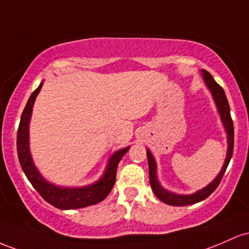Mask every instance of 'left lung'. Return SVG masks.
<instances>
[{
  "label": "left lung",
  "mask_w": 249,
  "mask_h": 249,
  "mask_svg": "<svg viewBox=\"0 0 249 249\" xmlns=\"http://www.w3.org/2000/svg\"><path fill=\"white\" fill-rule=\"evenodd\" d=\"M202 72L203 81H205L207 88L211 90L212 95H213V99L216 105L217 111H219L220 117H221V121L223 127H225L226 133H227V143H228V149H227V156H226L225 163H223L221 172L219 173L216 178L209 183L208 186H206L205 188L200 189V191L195 192L194 194L189 195H180L172 193L167 189H164L163 187L159 182L158 177H156V162L154 160V156L152 155V153L149 152V149H147V159H148V166H149V182L150 187H152L153 192H154L155 196L159 200H161L162 202L167 203L169 206H188L193 205V203L200 202V201L207 199L209 195L213 193L215 189L217 188V186L221 182V178L225 174L226 169H227L228 163H230L231 155H233V148H234V127H233V121H231V109L230 105H228L227 97H226L225 91H223L222 87H220L215 80L213 79L211 74L205 69L201 71Z\"/></svg>",
  "instance_id": "1"
}]
</instances>
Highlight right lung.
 <instances>
[{"label":"right lung","mask_w":249,"mask_h":249,"mask_svg":"<svg viewBox=\"0 0 249 249\" xmlns=\"http://www.w3.org/2000/svg\"><path fill=\"white\" fill-rule=\"evenodd\" d=\"M42 85L43 82H41V85L30 95L26 108L21 115L18 130V141H16L19 164L28 180L38 192V194L54 207L58 209H77L96 205L105 200L110 193L116 180L117 164L130 147L117 150L111 155L105 174L93 185L81 187V188H71V187L55 186L48 182L35 167L29 149V122L33 113V106L36 96L40 93Z\"/></svg>","instance_id":"right-lung-1"}]
</instances>
